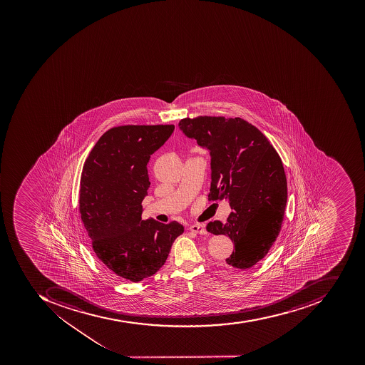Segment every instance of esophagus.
<instances>
[{
    "instance_id": "34e87169",
    "label": "esophagus",
    "mask_w": 365,
    "mask_h": 365,
    "mask_svg": "<svg viewBox=\"0 0 365 365\" xmlns=\"http://www.w3.org/2000/svg\"><path fill=\"white\" fill-rule=\"evenodd\" d=\"M190 231H192V232L199 233V235H205V233H207L205 227L201 225H191V227H190Z\"/></svg>"
}]
</instances>
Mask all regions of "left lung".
Masks as SVG:
<instances>
[{
    "label": "left lung",
    "instance_id": "8db88e82",
    "mask_svg": "<svg viewBox=\"0 0 365 365\" xmlns=\"http://www.w3.org/2000/svg\"><path fill=\"white\" fill-rule=\"evenodd\" d=\"M180 128L211 154L209 201L229 200L227 222L207 223V232L235 243L227 264L249 269L272 248L282 229L287 180L282 158L268 138L240 117L182 119Z\"/></svg>",
    "mask_w": 365,
    "mask_h": 365
}]
</instances>
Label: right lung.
<instances>
[{"instance_id":"right-lung-1","label":"right lung","mask_w":365,"mask_h":365,"mask_svg":"<svg viewBox=\"0 0 365 365\" xmlns=\"http://www.w3.org/2000/svg\"><path fill=\"white\" fill-rule=\"evenodd\" d=\"M174 125H123L101 135L86 158L79 213L91 248L109 272L128 282L152 276L165 264L181 223L143 220L150 187L148 163Z\"/></svg>"}]
</instances>
